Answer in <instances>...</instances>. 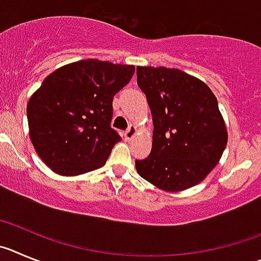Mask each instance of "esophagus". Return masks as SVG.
<instances>
[{"instance_id":"1","label":"esophagus","mask_w":261,"mask_h":261,"mask_svg":"<svg viewBox=\"0 0 261 261\" xmlns=\"http://www.w3.org/2000/svg\"><path fill=\"white\" fill-rule=\"evenodd\" d=\"M135 134H136V126L130 125V126H128L127 130L125 131V139L126 140H131L134 136H135Z\"/></svg>"}]
</instances>
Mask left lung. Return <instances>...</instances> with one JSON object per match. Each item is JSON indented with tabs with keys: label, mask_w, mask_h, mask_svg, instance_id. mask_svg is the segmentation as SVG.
Masks as SVG:
<instances>
[{
	"label": "left lung",
	"mask_w": 261,
	"mask_h": 261,
	"mask_svg": "<svg viewBox=\"0 0 261 261\" xmlns=\"http://www.w3.org/2000/svg\"><path fill=\"white\" fill-rule=\"evenodd\" d=\"M153 121L152 151L136 160L142 178L169 192L200 183L218 164L227 131L217 98L200 79L182 70L136 67Z\"/></svg>",
	"instance_id": "1"
}]
</instances>
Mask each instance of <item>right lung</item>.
Masks as SVG:
<instances>
[{
	"instance_id": "right-lung-1",
	"label": "right lung",
	"mask_w": 261,
	"mask_h": 261,
	"mask_svg": "<svg viewBox=\"0 0 261 261\" xmlns=\"http://www.w3.org/2000/svg\"><path fill=\"white\" fill-rule=\"evenodd\" d=\"M135 66L83 60L44 79L27 104L30 138L40 159L60 175L101 168L121 140L110 127L113 97L133 78Z\"/></svg>"
}]
</instances>
